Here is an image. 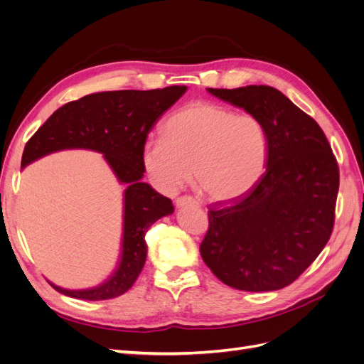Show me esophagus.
Segmentation results:
<instances>
[{
    "label": "esophagus",
    "instance_id": "34e87169",
    "mask_svg": "<svg viewBox=\"0 0 364 364\" xmlns=\"http://www.w3.org/2000/svg\"><path fill=\"white\" fill-rule=\"evenodd\" d=\"M176 205H178V206H185V205L200 206V202L193 196H181V197H178V199H176Z\"/></svg>",
    "mask_w": 364,
    "mask_h": 364
}]
</instances>
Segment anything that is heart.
<instances>
[{"mask_svg":"<svg viewBox=\"0 0 364 364\" xmlns=\"http://www.w3.org/2000/svg\"><path fill=\"white\" fill-rule=\"evenodd\" d=\"M269 135L252 114L194 102L176 111L162 126V138L142 147V165L165 194L188 183L191 168L197 188L211 200L246 194L266 171Z\"/></svg>","mask_w":364,"mask_h":364,"instance_id":"heart-1","label":"heart"}]
</instances>
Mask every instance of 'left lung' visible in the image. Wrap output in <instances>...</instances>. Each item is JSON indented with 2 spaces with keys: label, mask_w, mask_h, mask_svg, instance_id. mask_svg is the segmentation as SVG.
I'll return each instance as SVG.
<instances>
[{
  "label": "left lung",
  "mask_w": 364,
  "mask_h": 364,
  "mask_svg": "<svg viewBox=\"0 0 364 364\" xmlns=\"http://www.w3.org/2000/svg\"><path fill=\"white\" fill-rule=\"evenodd\" d=\"M208 92L262 121L269 158L246 194L209 206L200 255L229 287L284 289L331 237L340 181L336 156L321 126L274 87H208Z\"/></svg>",
  "instance_id": "1"
}]
</instances>
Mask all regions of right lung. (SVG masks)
I'll use <instances>...</instances> for the list:
<instances>
[{
  "label": "right lung",
  "instance_id": "obj_1",
  "mask_svg": "<svg viewBox=\"0 0 364 364\" xmlns=\"http://www.w3.org/2000/svg\"><path fill=\"white\" fill-rule=\"evenodd\" d=\"M186 86L151 91H107L85 95L59 107L26 144L21 167L48 153L87 149L103 153L124 190L123 241L115 272L102 285L87 290H67L50 282L59 293L85 301L114 299L126 293L144 267L146 232L174 206L146 182L142 147L159 117L185 94Z\"/></svg>",
  "mask_w": 364,
  "mask_h": 364
}]
</instances>
